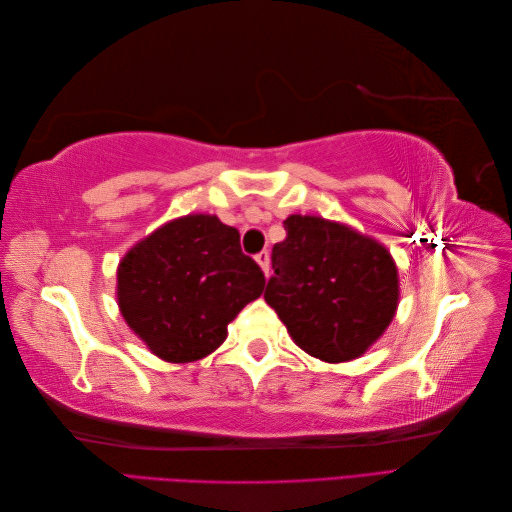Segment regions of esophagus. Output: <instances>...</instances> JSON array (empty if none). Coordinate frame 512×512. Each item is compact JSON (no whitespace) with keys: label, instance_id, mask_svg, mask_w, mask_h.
I'll use <instances>...</instances> for the list:
<instances>
[{"label":"esophagus","instance_id":"obj_1","mask_svg":"<svg viewBox=\"0 0 512 512\" xmlns=\"http://www.w3.org/2000/svg\"><path fill=\"white\" fill-rule=\"evenodd\" d=\"M256 262L260 265V269L265 271V275H269V267H271V258H269V252L262 250L256 254Z\"/></svg>","mask_w":512,"mask_h":512}]
</instances>
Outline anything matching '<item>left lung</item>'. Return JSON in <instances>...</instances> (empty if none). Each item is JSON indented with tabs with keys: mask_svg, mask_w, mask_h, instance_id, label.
<instances>
[{
	"mask_svg": "<svg viewBox=\"0 0 512 512\" xmlns=\"http://www.w3.org/2000/svg\"><path fill=\"white\" fill-rule=\"evenodd\" d=\"M273 245L265 301L294 344L327 363L361 356L389 327L397 267L376 239L316 215H290Z\"/></svg>",
	"mask_w": 512,
	"mask_h": 512,
	"instance_id": "obj_1",
	"label": "left lung"
}]
</instances>
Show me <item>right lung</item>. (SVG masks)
I'll return each mask as SVG.
<instances>
[{
    "instance_id": "1",
    "label": "right lung",
    "mask_w": 512,
    "mask_h": 512,
    "mask_svg": "<svg viewBox=\"0 0 512 512\" xmlns=\"http://www.w3.org/2000/svg\"><path fill=\"white\" fill-rule=\"evenodd\" d=\"M265 290V273L241 252L239 230L215 215H185L123 256L117 303L128 327L168 363L218 348L228 322Z\"/></svg>"
}]
</instances>
